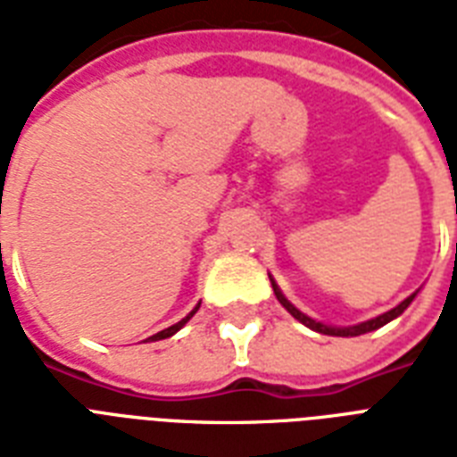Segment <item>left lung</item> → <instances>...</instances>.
Wrapping results in <instances>:
<instances>
[{
    "instance_id": "1",
    "label": "left lung",
    "mask_w": 457,
    "mask_h": 457,
    "mask_svg": "<svg viewBox=\"0 0 457 457\" xmlns=\"http://www.w3.org/2000/svg\"><path fill=\"white\" fill-rule=\"evenodd\" d=\"M270 282H272V292H275V296H278V301H279V303H282V305H285L287 311L292 312L294 318L299 320V322H303L305 327H311L312 332L329 334V337H361V334L375 332V329H379V327H384V325H386V322H391V320H394V318H398V315H401V312H403L405 308H408V305L412 303V299H415V294H418V292L411 294V296H408V299H405V301H401V303H398L396 308H391V311L382 312V315H377V318H372V320H365V322H361V325L332 327V325H322V322H318V320L308 318V315H305V312H301L299 308H296V305L289 303V301H287V296H285V294H282V289H279V287L275 285V279L270 278Z\"/></svg>"
}]
</instances>
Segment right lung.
<instances>
[{"label": "right lung", "mask_w": 457, "mask_h": 457, "mask_svg": "<svg viewBox=\"0 0 457 457\" xmlns=\"http://www.w3.org/2000/svg\"><path fill=\"white\" fill-rule=\"evenodd\" d=\"M199 305H201V303H199ZM199 305H196V308H194V311H192V312H189V315H187V318H182V320H179V322H175V325H172V327H168V329H161V332H158V334H154V337H149V339H146V341H158V339H168V337H172V334H175V332H179V329H182V327H185V325H187V320L192 318L194 312L199 311Z\"/></svg>", "instance_id": "right-lung-1"}]
</instances>
